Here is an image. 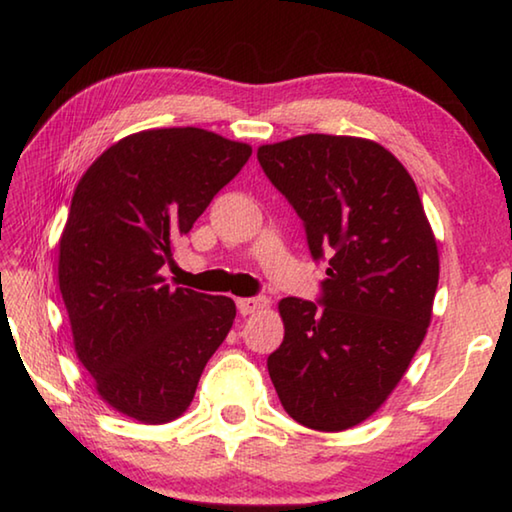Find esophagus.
<instances>
[{
	"label": "esophagus",
	"instance_id": "1",
	"mask_svg": "<svg viewBox=\"0 0 512 512\" xmlns=\"http://www.w3.org/2000/svg\"><path fill=\"white\" fill-rule=\"evenodd\" d=\"M266 298L264 296H255V298H239L237 300V309L241 316H250L255 314V311H259L262 307H266Z\"/></svg>",
	"mask_w": 512,
	"mask_h": 512
}]
</instances>
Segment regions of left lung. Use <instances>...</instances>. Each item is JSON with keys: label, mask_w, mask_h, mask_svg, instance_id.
Listing matches in <instances>:
<instances>
[{"label": "left lung", "mask_w": 512, "mask_h": 512, "mask_svg": "<svg viewBox=\"0 0 512 512\" xmlns=\"http://www.w3.org/2000/svg\"><path fill=\"white\" fill-rule=\"evenodd\" d=\"M257 160L314 262H327L318 300L280 302L268 375L296 422L350 429L384 404L427 334L436 239L409 171L377 142L309 133L259 146Z\"/></svg>", "instance_id": "1"}]
</instances>
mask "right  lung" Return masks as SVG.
<instances>
[{"mask_svg": "<svg viewBox=\"0 0 512 512\" xmlns=\"http://www.w3.org/2000/svg\"><path fill=\"white\" fill-rule=\"evenodd\" d=\"M248 144L158 128L112 144L74 189L58 284L74 348L112 409L146 424L183 415L235 302L164 284L173 241L248 162Z\"/></svg>", "mask_w": 512, "mask_h": 512, "instance_id": "right-lung-1", "label": "right lung"}]
</instances>
